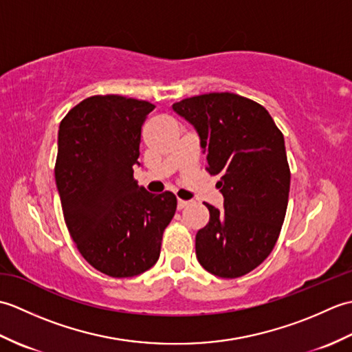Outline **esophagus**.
I'll use <instances>...</instances> for the list:
<instances>
[{
	"label": "esophagus",
	"mask_w": 352,
	"mask_h": 352,
	"mask_svg": "<svg viewBox=\"0 0 352 352\" xmlns=\"http://www.w3.org/2000/svg\"><path fill=\"white\" fill-rule=\"evenodd\" d=\"M190 204V201H184V199H178V203H177V207H178V210H183V208L186 207V206H189Z\"/></svg>",
	"instance_id": "obj_1"
}]
</instances>
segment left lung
<instances>
[{
  "mask_svg": "<svg viewBox=\"0 0 352 352\" xmlns=\"http://www.w3.org/2000/svg\"><path fill=\"white\" fill-rule=\"evenodd\" d=\"M172 109L195 126L223 197V210L206 204L210 221L197 233V258L216 276L237 278L263 263L280 236L290 189L283 133L263 106L230 92Z\"/></svg>",
  "mask_w": 352,
  "mask_h": 352,
  "instance_id": "left-lung-1",
  "label": "left lung"
}]
</instances>
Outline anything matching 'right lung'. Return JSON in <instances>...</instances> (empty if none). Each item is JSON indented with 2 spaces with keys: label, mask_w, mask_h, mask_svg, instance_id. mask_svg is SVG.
I'll list each match as a JSON object with an SVG mask.
<instances>
[{
  "label": "right lung",
  "mask_w": 352,
  "mask_h": 352,
  "mask_svg": "<svg viewBox=\"0 0 352 352\" xmlns=\"http://www.w3.org/2000/svg\"><path fill=\"white\" fill-rule=\"evenodd\" d=\"M153 110L148 101L95 95L58 126L54 172L66 227L87 263L113 278L155 265L177 210L174 193L154 195L133 178L142 125Z\"/></svg>",
  "instance_id": "obj_1"
}]
</instances>
